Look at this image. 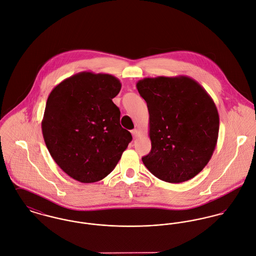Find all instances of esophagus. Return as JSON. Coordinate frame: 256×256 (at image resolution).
Segmentation results:
<instances>
[{
	"label": "esophagus",
	"mask_w": 256,
	"mask_h": 256,
	"mask_svg": "<svg viewBox=\"0 0 256 256\" xmlns=\"http://www.w3.org/2000/svg\"><path fill=\"white\" fill-rule=\"evenodd\" d=\"M130 132H132V134L134 138H136L138 136V130H132Z\"/></svg>",
	"instance_id": "34e87169"
}]
</instances>
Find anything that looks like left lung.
<instances>
[{"instance_id":"obj_1","label":"left lung","mask_w":256,"mask_h":256,"mask_svg":"<svg viewBox=\"0 0 256 256\" xmlns=\"http://www.w3.org/2000/svg\"><path fill=\"white\" fill-rule=\"evenodd\" d=\"M136 88L147 103L151 151L142 157L158 178L180 184L199 174L215 150L219 114L206 90L194 80L146 78Z\"/></svg>"}]
</instances>
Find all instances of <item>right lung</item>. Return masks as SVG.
I'll return each instance as SVG.
<instances>
[{"instance_id": "1", "label": "right lung", "mask_w": 256, "mask_h": 256, "mask_svg": "<svg viewBox=\"0 0 256 256\" xmlns=\"http://www.w3.org/2000/svg\"><path fill=\"white\" fill-rule=\"evenodd\" d=\"M120 87L111 74L82 72L62 80L48 97L44 140L58 166L78 182L107 176L132 140L112 101Z\"/></svg>"}]
</instances>
